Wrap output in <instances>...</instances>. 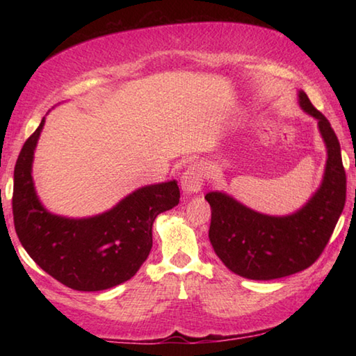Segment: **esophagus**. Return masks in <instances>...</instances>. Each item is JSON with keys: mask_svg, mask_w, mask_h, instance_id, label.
Returning <instances> with one entry per match:
<instances>
[{"mask_svg": "<svg viewBox=\"0 0 356 356\" xmlns=\"http://www.w3.org/2000/svg\"><path fill=\"white\" fill-rule=\"evenodd\" d=\"M204 185V170L201 165H191L180 177V186L186 196L200 193Z\"/></svg>", "mask_w": 356, "mask_h": 356, "instance_id": "1", "label": "esophagus"}]
</instances>
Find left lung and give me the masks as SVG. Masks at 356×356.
Returning <instances> with one entry per match:
<instances>
[{
    "label": "left lung",
    "mask_w": 356,
    "mask_h": 356,
    "mask_svg": "<svg viewBox=\"0 0 356 356\" xmlns=\"http://www.w3.org/2000/svg\"><path fill=\"white\" fill-rule=\"evenodd\" d=\"M303 113L317 120L327 161L321 185L303 206L287 215H267L245 206L226 191H210L209 238L216 256L238 276L256 281L298 273L316 262L327 246L346 204V171L341 146L328 119L305 91H297Z\"/></svg>",
    "instance_id": "obj_1"
}]
</instances>
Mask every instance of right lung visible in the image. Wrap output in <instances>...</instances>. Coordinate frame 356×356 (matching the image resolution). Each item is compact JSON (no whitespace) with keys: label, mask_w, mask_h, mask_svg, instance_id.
Here are the masks:
<instances>
[{"label":"right lung","mask_w":356,"mask_h":356,"mask_svg":"<svg viewBox=\"0 0 356 356\" xmlns=\"http://www.w3.org/2000/svg\"><path fill=\"white\" fill-rule=\"evenodd\" d=\"M44 125L45 118L23 144L15 165L12 210L17 236L33 261L64 286L97 292L122 284L147 259L156 216L179 204L177 180L140 186L92 216L53 213L39 200L33 179Z\"/></svg>","instance_id":"add662e5"}]
</instances>
